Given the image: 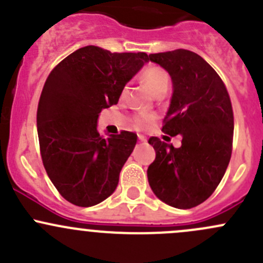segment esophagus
<instances>
[{
    "label": "esophagus",
    "mask_w": 263,
    "mask_h": 263,
    "mask_svg": "<svg viewBox=\"0 0 263 263\" xmlns=\"http://www.w3.org/2000/svg\"><path fill=\"white\" fill-rule=\"evenodd\" d=\"M139 140H140V141H141V142H146V141H147L146 137L142 136V135H139Z\"/></svg>",
    "instance_id": "34e87169"
}]
</instances>
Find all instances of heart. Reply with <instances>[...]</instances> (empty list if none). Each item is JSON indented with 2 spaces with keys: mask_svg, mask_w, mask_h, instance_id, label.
I'll use <instances>...</instances> for the list:
<instances>
[{
  "mask_svg": "<svg viewBox=\"0 0 263 263\" xmlns=\"http://www.w3.org/2000/svg\"><path fill=\"white\" fill-rule=\"evenodd\" d=\"M142 81L150 89L153 94L158 95L160 92H166L169 86V75L164 68L159 66H150L142 71ZM155 121V117L148 113H141L134 117V126L140 129H146L151 127Z\"/></svg>",
  "mask_w": 263,
  "mask_h": 263,
  "instance_id": "1",
  "label": "heart"
}]
</instances>
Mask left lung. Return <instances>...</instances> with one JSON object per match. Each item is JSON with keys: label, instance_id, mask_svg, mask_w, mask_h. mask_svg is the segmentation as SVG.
I'll return each instance as SVG.
<instances>
[{"label": "left lung", "instance_id": "8db88e82", "mask_svg": "<svg viewBox=\"0 0 263 263\" xmlns=\"http://www.w3.org/2000/svg\"><path fill=\"white\" fill-rule=\"evenodd\" d=\"M173 81L163 132L182 136V146L150 137L155 160L148 165L151 190L163 202L192 209L208 200L229 165L234 116L227 86L197 53L187 49L148 54Z\"/></svg>", "mask_w": 263, "mask_h": 263}]
</instances>
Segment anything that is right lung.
I'll return each instance as SVG.
<instances>
[{
	"mask_svg": "<svg viewBox=\"0 0 263 263\" xmlns=\"http://www.w3.org/2000/svg\"><path fill=\"white\" fill-rule=\"evenodd\" d=\"M147 61L144 52L87 46L50 71L36 110L39 147L49 179L68 202L89 208L115 192L137 135L100 136L98 117L118 103L124 85Z\"/></svg>",
	"mask_w": 263,
	"mask_h": 263,
	"instance_id": "right-lung-1",
	"label": "right lung"
}]
</instances>
